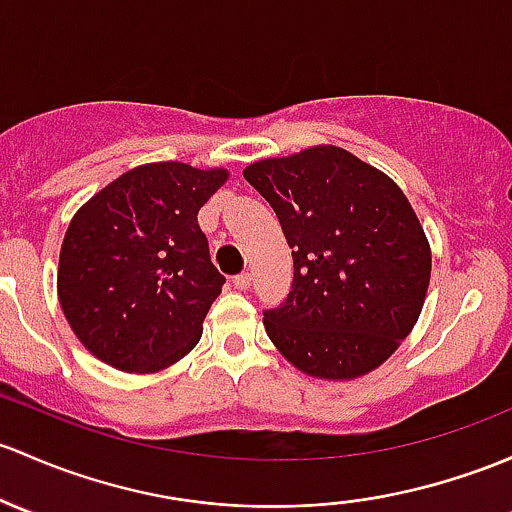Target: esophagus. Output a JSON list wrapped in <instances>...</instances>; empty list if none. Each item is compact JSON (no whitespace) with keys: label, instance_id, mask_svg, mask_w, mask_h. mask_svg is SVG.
<instances>
[{"label":"esophagus","instance_id":"esophagus-1","mask_svg":"<svg viewBox=\"0 0 512 512\" xmlns=\"http://www.w3.org/2000/svg\"><path fill=\"white\" fill-rule=\"evenodd\" d=\"M233 284H235V289H240V292H245V289L252 287V274H250V272L238 274V277L233 279Z\"/></svg>","mask_w":512,"mask_h":512}]
</instances>
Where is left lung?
I'll list each match as a JSON object with an SVG mask.
<instances>
[{
	"instance_id": "obj_1",
	"label": "left lung",
	"mask_w": 512,
	"mask_h": 512,
	"mask_svg": "<svg viewBox=\"0 0 512 512\" xmlns=\"http://www.w3.org/2000/svg\"><path fill=\"white\" fill-rule=\"evenodd\" d=\"M277 213L294 282L262 324L277 351L319 380L373 373L410 336L432 247L402 188L333 144L242 171Z\"/></svg>"
}]
</instances>
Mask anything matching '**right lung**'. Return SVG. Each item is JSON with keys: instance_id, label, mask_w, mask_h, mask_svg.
I'll use <instances>...</instances> for the list:
<instances>
[{"instance_id": "right-lung-1", "label": "right lung", "mask_w": 512, "mask_h": 512, "mask_svg": "<svg viewBox=\"0 0 512 512\" xmlns=\"http://www.w3.org/2000/svg\"><path fill=\"white\" fill-rule=\"evenodd\" d=\"M228 169L134 166L78 208L58 257V301L78 341L125 373H157L201 341L223 289L203 203Z\"/></svg>"}]
</instances>
